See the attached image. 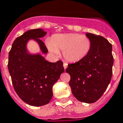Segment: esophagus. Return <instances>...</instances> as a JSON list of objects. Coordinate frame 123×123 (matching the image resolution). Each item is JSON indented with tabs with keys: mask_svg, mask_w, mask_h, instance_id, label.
Wrapping results in <instances>:
<instances>
[{
	"mask_svg": "<svg viewBox=\"0 0 123 123\" xmlns=\"http://www.w3.org/2000/svg\"><path fill=\"white\" fill-rule=\"evenodd\" d=\"M63 66H64V69H66V68H67V67H68V64L66 63V62H64V64H63Z\"/></svg>",
	"mask_w": 123,
	"mask_h": 123,
	"instance_id": "esophagus-1",
	"label": "esophagus"
}]
</instances>
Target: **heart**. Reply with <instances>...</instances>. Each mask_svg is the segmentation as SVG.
Wrapping results in <instances>:
<instances>
[{
    "instance_id": "obj_1",
    "label": "heart",
    "mask_w": 123,
    "mask_h": 123,
    "mask_svg": "<svg viewBox=\"0 0 123 123\" xmlns=\"http://www.w3.org/2000/svg\"><path fill=\"white\" fill-rule=\"evenodd\" d=\"M46 45L52 54H58L59 51L61 50L67 61L77 62L87 55L91 42L86 36L75 33L63 34L53 36Z\"/></svg>"
}]
</instances>
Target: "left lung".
<instances>
[{"label": "left lung", "instance_id": "obj_1", "mask_svg": "<svg viewBox=\"0 0 123 123\" xmlns=\"http://www.w3.org/2000/svg\"><path fill=\"white\" fill-rule=\"evenodd\" d=\"M91 42L89 52L76 63L68 64L66 71L69 86L79 101L92 103L101 97L111 82L114 63L112 46L105 37L86 33Z\"/></svg>", "mask_w": 123, "mask_h": 123}]
</instances>
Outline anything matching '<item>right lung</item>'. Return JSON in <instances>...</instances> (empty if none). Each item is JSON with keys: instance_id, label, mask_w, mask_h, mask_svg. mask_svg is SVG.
Returning <instances> with one entry per match:
<instances>
[{"instance_id": "right-lung-1", "label": "right lung", "mask_w": 123, "mask_h": 123, "mask_svg": "<svg viewBox=\"0 0 123 123\" xmlns=\"http://www.w3.org/2000/svg\"><path fill=\"white\" fill-rule=\"evenodd\" d=\"M46 32L41 29L29 30L16 38L9 52L8 69L16 94L29 105L39 107L48 104L53 96L52 87L64 71L63 62H50L40 54H30L27 44L33 39L43 54L48 52L40 38Z\"/></svg>"}]
</instances>
